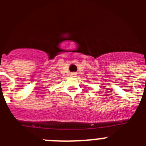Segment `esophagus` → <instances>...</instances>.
<instances>
[{
    "mask_svg": "<svg viewBox=\"0 0 146 146\" xmlns=\"http://www.w3.org/2000/svg\"><path fill=\"white\" fill-rule=\"evenodd\" d=\"M76 75H77V74H76L75 72H73V73H72V77H76Z\"/></svg>",
    "mask_w": 146,
    "mask_h": 146,
    "instance_id": "1",
    "label": "esophagus"
}]
</instances>
